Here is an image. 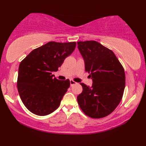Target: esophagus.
<instances>
[{"label":"esophagus","instance_id":"1","mask_svg":"<svg viewBox=\"0 0 146 146\" xmlns=\"http://www.w3.org/2000/svg\"><path fill=\"white\" fill-rule=\"evenodd\" d=\"M75 84H77V83H76V82L73 81V80H70V85H71V86H73L74 85H75Z\"/></svg>","mask_w":146,"mask_h":146}]
</instances>
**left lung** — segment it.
Masks as SVG:
<instances>
[{"label":"left lung","instance_id":"obj_1","mask_svg":"<svg viewBox=\"0 0 146 146\" xmlns=\"http://www.w3.org/2000/svg\"><path fill=\"white\" fill-rule=\"evenodd\" d=\"M78 49L90 73L93 85L81 83L83 91L77 96L84 113L101 118L114 111L122 98L125 88L124 67L112 50L96 41L78 42Z\"/></svg>","mask_w":146,"mask_h":146}]
</instances>
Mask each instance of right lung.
Returning <instances> with one entry per match:
<instances>
[{
    "label": "right lung",
    "mask_w": 146,
    "mask_h": 146,
    "mask_svg": "<svg viewBox=\"0 0 146 146\" xmlns=\"http://www.w3.org/2000/svg\"><path fill=\"white\" fill-rule=\"evenodd\" d=\"M76 42H50L32 50L20 63L17 87L24 106L38 116L55 111L70 86L69 79L53 77L65 59L75 49Z\"/></svg>",
    "instance_id": "1"
}]
</instances>
